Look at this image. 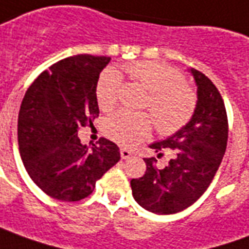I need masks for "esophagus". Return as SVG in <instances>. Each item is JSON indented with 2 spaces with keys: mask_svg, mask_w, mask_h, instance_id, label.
<instances>
[{
  "mask_svg": "<svg viewBox=\"0 0 249 249\" xmlns=\"http://www.w3.org/2000/svg\"><path fill=\"white\" fill-rule=\"evenodd\" d=\"M131 156H133V153H131L130 150L124 149V147H122V149H121V157L123 158V160H127V158H130Z\"/></svg>",
  "mask_w": 249,
  "mask_h": 249,
  "instance_id": "esophagus-1",
  "label": "esophagus"
}]
</instances>
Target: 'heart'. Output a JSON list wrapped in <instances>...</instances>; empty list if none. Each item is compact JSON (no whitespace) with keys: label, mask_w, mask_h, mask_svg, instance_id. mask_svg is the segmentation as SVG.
I'll return each mask as SVG.
<instances>
[{"label":"heart","mask_w":249,"mask_h":249,"mask_svg":"<svg viewBox=\"0 0 249 249\" xmlns=\"http://www.w3.org/2000/svg\"><path fill=\"white\" fill-rule=\"evenodd\" d=\"M124 71L149 92L143 110L152 116L144 112H115L105 123V134L111 141L130 147L149 135L153 121L158 133L172 135L192 119L197 106V95L176 68L157 61H135L126 65ZM121 86V75L115 70L107 68L100 73L95 89L100 110L110 111L115 107Z\"/></svg>","instance_id":"1"}]
</instances>
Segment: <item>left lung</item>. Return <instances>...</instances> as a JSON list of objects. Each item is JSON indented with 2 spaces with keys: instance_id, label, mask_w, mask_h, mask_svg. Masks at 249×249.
<instances>
[{
  "instance_id": "obj_1",
  "label": "left lung",
  "mask_w": 249,
  "mask_h": 249,
  "mask_svg": "<svg viewBox=\"0 0 249 249\" xmlns=\"http://www.w3.org/2000/svg\"><path fill=\"white\" fill-rule=\"evenodd\" d=\"M197 86V106L186 126L165 141L150 144L158 158L172 150L173 158L163 169L157 160L144 158L146 172L131 179L135 201L149 212H181L204 195L221 163L228 141V118L224 100L202 72L190 70Z\"/></svg>"
}]
</instances>
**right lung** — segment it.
<instances>
[{"label":"right lung","instance_id":"obj_1","mask_svg":"<svg viewBox=\"0 0 249 249\" xmlns=\"http://www.w3.org/2000/svg\"><path fill=\"white\" fill-rule=\"evenodd\" d=\"M111 57L77 54L60 60L28 88L18 112V149L33 182L49 197L79 201L121 160L119 147L100 138L88 147L77 130L99 116L96 83Z\"/></svg>","mask_w":249,"mask_h":249}]
</instances>
